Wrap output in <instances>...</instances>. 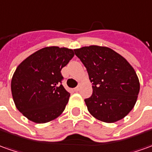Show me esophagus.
<instances>
[{
  "mask_svg": "<svg viewBox=\"0 0 152 152\" xmlns=\"http://www.w3.org/2000/svg\"><path fill=\"white\" fill-rule=\"evenodd\" d=\"M74 90H75V91H80V86H76Z\"/></svg>",
  "mask_w": 152,
  "mask_h": 152,
  "instance_id": "obj_1",
  "label": "esophagus"
}]
</instances>
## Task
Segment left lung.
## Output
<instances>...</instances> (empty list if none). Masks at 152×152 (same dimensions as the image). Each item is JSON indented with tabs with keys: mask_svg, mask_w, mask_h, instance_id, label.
I'll list each match as a JSON object with an SVG mask.
<instances>
[{
	"mask_svg": "<svg viewBox=\"0 0 152 152\" xmlns=\"http://www.w3.org/2000/svg\"><path fill=\"white\" fill-rule=\"evenodd\" d=\"M74 50L93 84L91 96L85 100L91 115L106 123L123 119L133 109L140 91L134 68L106 46L92 45Z\"/></svg>",
	"mask_w": 152,
	"mask_h": 152,
	"instance_id": "left-lung-1",
	"label": "left lung"
}]
</instances>
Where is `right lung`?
<instances>
[{
    "instance_id": "1",
    "label": "right lung",
    "mask_w": 152,
    "mask_h": 152,
    "mask_svg": "<svg viewBox=\"0 0 152 152\" xmlns=\"http://www.w3.org/2000/svg\"><path fill=\"white\" fill-rule=\"evenodd\" d=\"M72 49L47 46L20 63L12 76L11 94L17 110L35 123L61 115L70 93L61 85V71L74 56Z\"/></svg>"
}]
</instances>
